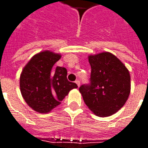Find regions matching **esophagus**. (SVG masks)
Instances as JSON below:
<instances>
[{"mask_svg":"<svg viewBox=\"0 0 148 148\" xmlns=\"http://www.w3.org/2000/svg\"><path fill=\"white\" fill-rule=\"evenodd\" d=\"M75 83L77 84V86H78V87L80 86V82H79V81H78V80L75 81Z\"/></svg>","mask_w":148,"mask_h":148,"instance_id":"esophagus-1","label":"esophagus"}]
</instances>
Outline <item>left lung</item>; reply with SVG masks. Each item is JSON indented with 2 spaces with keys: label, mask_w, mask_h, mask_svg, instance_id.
Wrapping results in <instances>:
<instances>
[{
  "label": "left lung",
  "mask_w": 148,
  "mask_h": 148,
  "mask_svg": "<svg viewBox=\"0 0 148 148\" xmlns=\"http://www.w3.org/2000/svg\"><path fill=\"white\" fill-rule=\"evenodd\" d=\"M91 66L90 85L79 88L87 107L94 114L106 117L124 106L131 92L130 73L110 52L88 56Z\"/></svg>",
  "instance_id": "obj_1"
}]
</instances>
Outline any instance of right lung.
<instances>
[{
	"mask_svg": "<svg viewBox=\"0 0 148 148\" xmlns=\"http://www.w3.org/2000/svg\"><path fill=\"white\" fill-rule=\"evenodd\" d=\"M62 55L42 51L32 57L20 77L22 97L29 107L39 113H47L61 104L76 83L67 80L65 67H53Z\"/></svg>",
	"mask_w": 148,
	"mask_h": 148,
	"instance_id": "right-lung-1",
	"label": "right lung"
}]
</instances>
